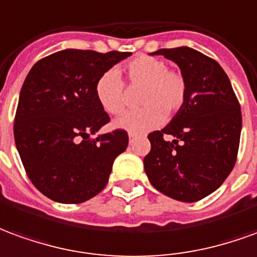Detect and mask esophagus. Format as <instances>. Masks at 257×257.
Listing matches in <instances>:
<instances>
[{
	"instance_id": "esophagus-1",
	"label": "esophagus",
	"mask_w": 257,
	"mask_h": 257,
	"mask_svg": "<svg viewBox=\"0 0 257 257\" xmlns=\"http://www.w3.org/2000/svg\"><path fill=\"white\" fill-rule=\"evenodd\" d=\"M134 138H136V134H133V133H130V134H128V140H130V143H132Z\"/></svg>"
}]
</instances>
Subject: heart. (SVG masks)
<instances>
[{"mask_svg":"<svg viewBox=\"0 0 257 257\" xmlns=\"http://www.w3.org/2000/svg\"><path fill=\"white\" fill-rule=\"evenodd\" d=\"M128 84L144 87L140 103L144 108L127 112L114 120V127L133 134L156 128L183 108L187 99V80L181 72L169 69L167 62L149 55H138L124 66ZM95 96L109 114H119L125 108L124 81L119 70L109 69L99 76Z\"/></svg>","mask_w":257,"mask_h":257,"instance_id":"heart-1","label":"heart"}]
</instances>
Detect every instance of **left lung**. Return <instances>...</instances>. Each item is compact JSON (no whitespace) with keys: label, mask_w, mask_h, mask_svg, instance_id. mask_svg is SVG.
Returning a JSON list of instances; mask_svg holds the SVG:
<instances>
[{"label":"left lung","mask_w":257,"mask_h":257,"mask_svg":"<svg viewBox=\"0 0 257 257\" xmlns=\"http://www.w3.org/2000/svg\"><path fill=\"white\" fill-rule=\"evenodd\" d=\"M176 62L187 80V99L172 121L148 134L144 158L149 181L181 202L210 195L236 162L242 128L241 106L230 79L217 62L188 47L152 52ZM166 135L175 140L166 142Z\"/></svg>","instance_id":"1"}]
</instances>
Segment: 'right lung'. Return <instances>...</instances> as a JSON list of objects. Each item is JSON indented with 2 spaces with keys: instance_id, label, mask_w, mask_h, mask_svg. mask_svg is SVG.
I'll list each match as a JSON object with an SVG mask.
<instances>
[{
  "instance_id": "add662e5",
  "label": "right lung",
  "mask_w": 257,
  "mask_h": 257,
  "mask_svg": "<svg viewBox=\"0 0 257 257\" xmlns=\"http://www.w3.org/2000/svg\"><path fill=\"white\" fill-rule=\"evenodd\" d=\"M132 52L63 50L32 67L22 85L14 136L27 177L59 203H81L108 183L128 136L114 130L90 138L110 121L95 96L99 76Z\"/></svg>"
}]
</instances>
